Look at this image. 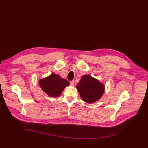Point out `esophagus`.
I'll list each match as a JSON object with an SVG mask.
<instances>
[{
    "label": "esophagus",
    "instance_id": "34e87169",
    "mask_svg": "<svg viewBox=\"0 0 148 148\" xmlns=\"http://www.w3.org/2000/svg\"><path fill=\"white\" fill-rule=\"evenodd\" d=\"M70 86H73L74 85H75V82H74V81H71L70 82Z\"/></svg>",
    "mask_w": 148,
    "mask_h": 148
}]
</instances>
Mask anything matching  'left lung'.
Returning <instances> with one entry per match:
<instances>
[{
  "mask_svg": "<svg viewBox=\"0 0 148 148\" xmlns=\"http://www.w3.org/2000/svg\"><path fill=\"white\" fill-rule=\"evenodd\" d=\"M76 88L83 101L91 103L99 99L104 92V85L90 75L82 77Z\"/></svg>",
  "mask_w": 148,
  "mask_h": 148,
  "instance_id": "8db88e82",
  "label": "left lung"
}]
</instances>
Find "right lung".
Segmentation results:
<instances>
[{"label": "right lung", "mask_w": 148, "mask_h": 148, "mask_svg": "<svg viewBox=\"0 0 148 148\" xmlns=\"http://www.w3.org/2000/svg\"><path fill=\"white\" fill-rule=\"evenodd\" d=\"M39 84L47 95L57 97L61 95L64 88L69 85V82L61 78L58 75L53 73L46 78L40 80Z\"/></svg>", "instance_id": "obj_1"}]
</instances>
